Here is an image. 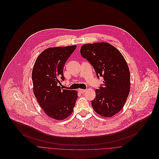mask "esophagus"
<instances>
[{
	"mask_svg": "<svg viewBox=\"0 0 159 159\" xmlns=\"http://www.w3.org/2000/svg\"><path fill=\"white\" fill-rule=\"evenodd\" d=\"M86 89H78V91L80 92V93H84V92H86Z\"/></svg>",
	"mask_w": 159,
	"mask_h": 159,
	"instance_id": "esophagus-1",
	"label": "esophagus"
}]
</instances>
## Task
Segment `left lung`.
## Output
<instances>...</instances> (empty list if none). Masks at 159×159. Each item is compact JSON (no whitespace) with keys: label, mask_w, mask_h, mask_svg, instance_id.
Listing matches in <instances>:
<instances>
[{"label":"left lung","mask_w":159,"mask_h":159,"mask_svg":"<svg viewBox=\"0 0 159 159\" xmlns=\"http://www.w3.org/2000/svg\"><path fill=\"white\" fill-rule=\"evenodd\" d=\"M80 53L92 65L97 78L104 79L91 101L93 110L102 116H113L123 108L130 93V74L125 58L107 43L84 44Z\"/></svg>","instance_id":"obj_1"}]
</instances>
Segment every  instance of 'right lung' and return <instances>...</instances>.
Wrapping results in <instances>:
<instances>
[{
  "instance_id": "obj_1",
  "label": "right lung",
  "mask_w": 159,
  "mask_h": 159,
  "mask_svg": "<svg viewBox=\"0 0 159 159\" xmlns=\"http://www.w3.org/2000/svg\"><path fill=\"white\" fill-rule=\"evenodd\" d=\"M76 46L50 48L43 51L36 59L32 72L33 92L45 113L62 120L73 111L78 93L62 89L59 84L65 80V65Z\"/></svg>"
}]
</instances>
